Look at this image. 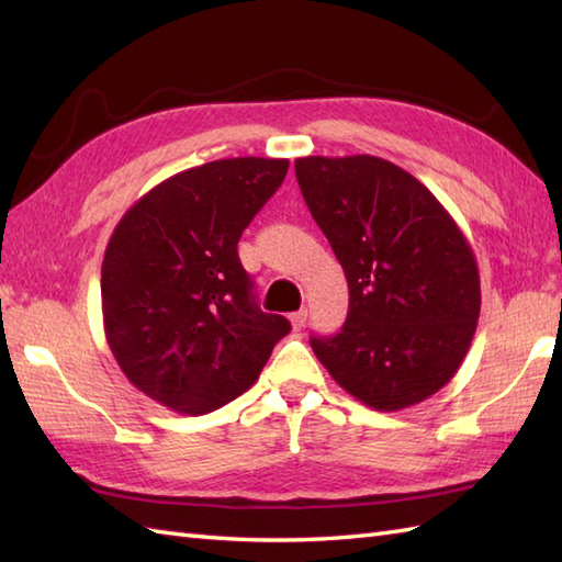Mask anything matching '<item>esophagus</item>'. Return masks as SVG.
<instances>
[{
  "mask_svg": "<svg viewBox=\"0 0 562 562\" xmlns=\"http://www.w3.org/2000/svg\"><path fill=\"white\" fill-rule=\"evenodd\" d=\"M306 316H308L306 308H300V312L290 314V324H292V328H294V330H302V328L306 326Z\"/></svg>",
  "mask_w": 562,
  "mask_h": 562,
  "instance_id": "1",
  "label": "esophagus"
}]
</instances>
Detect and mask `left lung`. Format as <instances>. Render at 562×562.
Returning a JSON list of instances; mask_svg holds the SVG:
<instances>
[{
  "mask_svg": "<svg viewBox=\"0 0 562 562\" xmlns=\"http://www.w3.org/2000/svg\"><path fill=\"white\" fill-rule=\"evenodd\" d=\"M296 181L350 288L333 338H312L338 384L374 411H403L457 374L481 316L471 244L441 202L386 159L304 157Z\"/></svg>",
  "mask_w": 562,
  "mask_h": 562,
  "instance_id": "left-lung-1",
  "label": "left lung"
}]
</instances>
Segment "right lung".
<instances>
[{
	"label": "right lung",
	"mask_w": 562,
	"mask_h": 562,
	"mask_svg": "<svg viewBox=\"0 0 562 562\" xmlns=\"http://www.w3.org/2000/svg\"><path fill=\"white\" fill-rule=\"evenodd\" d=\"M238 157L166 178L117 222L101 266L105 340L142 393L183 415L241 396L290 321L260 312L236 244L288 176Z\"/></svg>",
	"instance_id": "1"
}]
</instances>
